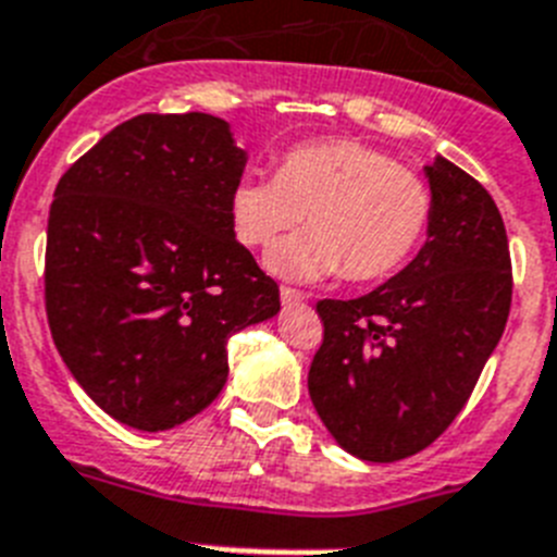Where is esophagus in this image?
Returning a JSON list of instances; mask_svg holds the SVG:
<instances>
[{
  "instance_id": "34e87169",
  "label": "esophagus",
  "mask_w": 557,
  "mask_h": 557,
  "mask_svg": "<svg viewBox=\"0 0 557 557\" xmlns=\"http://www.w3.org/2000/svg\"><path fill=\"white\" fill-rule=\"evenodd\" d=\"M278 296H282L284 307H293V304H301L304 298H307V296H304V293H301V289H296V287H282V289H278Z\"/></svg>"
}]
</instances>
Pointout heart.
<instances>
[{
  "label": "heart",
  "mask_w": 557,
  "mask_h": 557,
  "mask_svg": "<svg viewBox=\"0 0 557 557\" xmlns=\"http://www.w3.org/2000/svg\"><path fill=\"white\" fill-rule=\"evenodd\" d=\"M310 231L270 253L287 278L380 282L425 242L434 191L386 151L351 137L301 143L278 160L275 177H245L231 191V222L245 247H270L301 222Z\"/></svg>",
  "instance_id": "obj_1"
}]
</instances>
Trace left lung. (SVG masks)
<instances>
[{
	"label": "left lung",
	"mask_w": 557,
	"mask_h": 557,
	"mask_svg": "<svg viewBox=\"0 0 557 557\" xmlns=\"http://www.w3.org/2000/svg\"><path fill=\"white\" fill-rule=\"evenodd\" d=\"M425 174L434 222L414 261L366 296L315 304L324 341L307 377L312 406L366 462L406 459L456 420L510 315L496 202L445 157Z\"/></svg>",
	"instance_id": "1"
}]
</instances>
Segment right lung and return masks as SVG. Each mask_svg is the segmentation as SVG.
<instances>
[{"label": "right lung", "mask_w": 557, "mask_h": 557, "mask_svg": "<svg viewBox=\"0 0 557 557\" xmlns=\"http://www.w3.org/2000/svg\"><path fill=\"white\" fill-rule=\"evenodd\" d=\"M222 117L137 115L55 185L45 310L81 388L137 431H169L220 397L227 337L278 312V284L231 222L245 171Z\"/></svg>", "instance_id": "add662e5"}]
</instances>
